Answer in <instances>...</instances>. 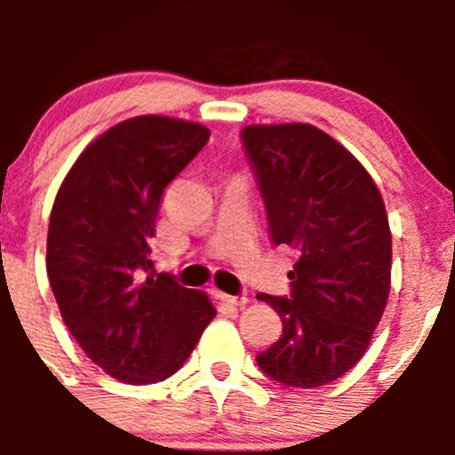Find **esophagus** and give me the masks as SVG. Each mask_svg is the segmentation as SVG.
<instances>
[{
	"mask_svg": "<svg viewBox=\"0 0 455 455\" xmlns=\"http://www.w3.org/2000/svg\"><path fill=\"white\" fill-rule=\"evenodd\" d=\"M218 299L222 301V304L233 306V308H242V306L249 304V297H233L227 295V292H218Z\"/></svg>",
	"mask_w": 455,
	"mask_h": 455,
	"instance_id": "1",
	"label": "esophagus"
}]
</instances>
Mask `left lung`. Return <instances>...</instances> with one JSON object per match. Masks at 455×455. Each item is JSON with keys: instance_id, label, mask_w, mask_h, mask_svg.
Returning <instances> with one entry per match:
<instances>
[{"instance_id": "1", "label": "left lung", "mask_w": 455, "mask_h": 455, "mask_svg": "<svg viewBox=\"0 0 455 455\" xmlns=\"http://www.w3.org/2000/svg\"><path fill=\"white\" fill-rule=\"evenodd\" d=\"M244 149L275 244L297 251L291 299L257 295L282 337L257 365L291 387L337 380L368 350L392 283L387 211L368 169L308 123L246 125Z\"/></svg>"}]
</instances>
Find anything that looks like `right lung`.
<instances>
[{
    "label": "right lung",
    "mask_w": 455,
    "mask_h": 455,
    "mask_svg": "<svg viewBox=\"0 0 455 455\" xmlns=\"http://www.w3.org/2000/svg\"><path fill=\"white\" fill-rule=\"evenodd\" d=\"M209 136L182 118H127L81 151L54 198L45 268L59 313L92 363L123 383L176 374L215 316L206 292L156 275L149 257L164 189Z\"/></svg>",
    "instance_id": "obj_1"
}]
</instances>
